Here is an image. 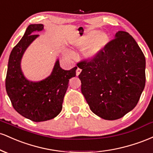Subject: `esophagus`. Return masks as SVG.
I'll return each mask as SVG.
<instances>
[{
	"label": "esophagus",
	"instance_id": "34e87169",
	"mask_svg": "<svg viewBox=\"0 0 153 153\" xmlns=\"http://www.w3.org/2000/svg\"><path fill=\"white\" fill-rule=\"evenodd\" d=\"M81 71H82V70L80 69V68H77V70H76V75H80V73H81Z\"/></svg>",
	"mask_w": 153,
	"mask_h": 153
}]
</instances>
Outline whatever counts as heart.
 <instances>
[{
	"label": "heart",
	"mask_w": 153,
	"mask_h": 153,
	"mask_svg": "<svg viewBox=\"0 0 153 153\" xmlns=\"http://www.w3.org/2000/svg\"><path fill=\"white\" fill-rule=\"evenodd\" d=\"M108 41V36L104 33L98 34L97 31H90L75 39L73 45L78 49H83L86 46L84 50V55L87 58H93L99 53Z\"/></svg>",
	"instance_id": "b5f03b06"
}]
</instances>
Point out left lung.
<instances>
[{
	"label": "left lung",
	"mask_w": 153,
	"mask_h": 153,
	"mask_svg": "<svg viewBox=\"0 0 153 153\" xmlns=\"http://www.w3.org/2000/svg\"><path fill=\"white\" fill-rule=\"evenodd\" d=\"M81 92L91 110L116 120L137 104L145 85V57L134 38L119 31L93 58L77 63Z\"/></svg>",
	"instance_id": "obj_1"
}]
</instances>
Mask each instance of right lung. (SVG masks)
Listing matches in <instances>:
<instances>
[{
    "label": "right lung",
    "mask_w": 153,
    "mask_h": 153,
    "mask_svg": "<svg viewBox=\"0 0 153 153\" xmlns=\"http://www.w3.org/2000/svg\"><path fill=\"white\" fill-rule=\"evenodd\" d=\"M42 24H31L22 39L13 47L8 59L6 89L13 108L33 122H45L57 117L62 108L68 82L76 75L77 67L65 71L57 60L48 78L38 82L27 80L23 75L20 63L24 51L39 36L36 31Z\"/></svg>",
    "instance_id": "1"
}]
</instances>
